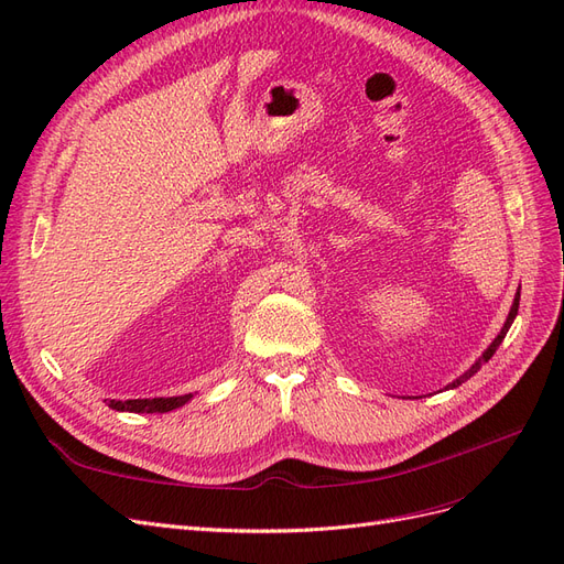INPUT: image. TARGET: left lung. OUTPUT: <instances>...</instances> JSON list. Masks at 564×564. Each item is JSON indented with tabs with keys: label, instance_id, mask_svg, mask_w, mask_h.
<instances>
[{
	"label": "left lung",
	"instance_id": "left-lung-1",
	"mask_svg": "<svg viewBox=\"0 0 564 564\" xmlns=\"http://www.w3.org/2000/svg\"><path fill=\"white\" fill-rule=\"evenodd\" d=\"M518 308H520V289H518V294H516V301H513V305H510V313H508V317H506V324H503V329L499 332V336L497 338H494L491 340V346L482 352V357H480V360H475V365L468 369V371H464V373H460V377L456 379V381H452L447 388H458L460 383H464V381H468L470 377H475V373L477 371H480V367L485 365V362H489L491 360V355L494 352H497V348L501 346V340L506 338V334H508V329H510V324H513V319H516V315H518Z\"/></svg>",
	"mask_w": 564,
	"mask_h": 564
}]
</instances>
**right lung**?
I'll use <instances>...</instances> for the list:
<instances>
[{
	"label": "right lung",
	"mask_w": 564,
	"mask_h": 564,
	"mask_svg": "<svg viewBox=\"0 0 564 564\" xmlns=\"http://www.w3.org/2000/svg\"><path fill=\"white\" fill-rule=\"evenodd\" d=\"M193 398V392L178 398H145V400H110L108 406L117 409V412H133V414H164L172 412V409L183 406L187 400Z\"/></svg>",
	"instance_id": "obj_1"
}]
</instances>
